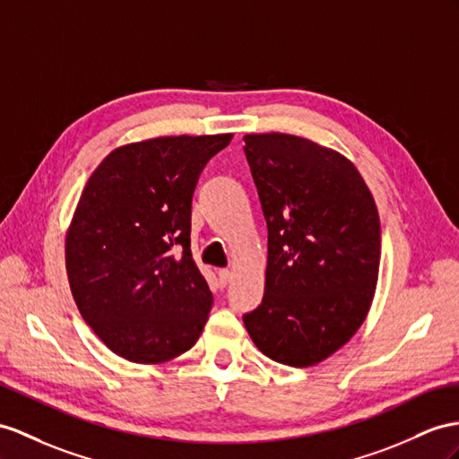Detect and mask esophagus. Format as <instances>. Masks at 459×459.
Segmentation results:
<instances>
[{
	"label": "esophagus",
	"instance_id": "1",
	"mask_svg": "<svg viewBox=\"0 0 459 459\" xmlns=\"http://www.w3.org/2000/svg\"><path fill=\"white\" fill-rule=\"evenodd\" d=\"M217 275H219V281H221L222 287L229 285V281L232 279V272H230V269H219Z\"/></svg>",
	"mask_w": 459,
	"mask_h": 459
}]
</instances>
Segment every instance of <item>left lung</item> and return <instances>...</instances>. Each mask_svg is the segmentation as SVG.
Wrapping results in <instances>:
<instances>
[{"mask_svg": "<svg viewBox=\"0 0 459 459\" xmlns=\"http://www.w3.org/2000/svg\"><path fill=\"white\" fill-rule=\"evenodd\" d=\"M267 222L262 304L244 314L252 342L289 367L343 347L370 310L380 269V217L342 152L289 134L244 135Z\"/></svg>", "mask_w": 459, "mask_h": 459, "instance_id": "1", "label": "left lung"}]
</instances>
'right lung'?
<instances>
[{"label":"right lung","mask_w":459,"mask_h":459,"mask_svg":"<svg viewBox=\"0 0 459 459\" xmlns=\"http://www.w3.org/2000/svg\"><path fill=\"white\" fill-rule=\"evenodd\" d=\"M232 134L172 135L114 149L91 174L65 237L83 320L126 360L167 362L192 349L213 295L190 250L192 195Z\"/></svg>","instance_id":"add662e5"}]
</instances>
